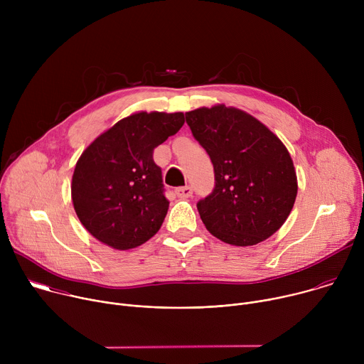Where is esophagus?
Here are the masks:
<instances>
[{"mask_svg":"<svg viewBox=\"0 0 364 364\" xmlns=\"http://www.w3.org/2000/svg\"><path fill=\"white\" fill-rule=\"evenodd\" d=\"M176 194H177L180 198H188V197H191V194H193V188H191L190 186L178 187V188H176Z\"/></svg>","mask_w":364,"mask_h":364,"instance_id":"obj_1","label":"esophagus"}]
</instances>
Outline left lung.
<instances>
[{
  "instance_id": "8db88e82",
  "label": "left lung",
  "mask_w": 364,
  "mask_h": 364,
  "mask_svg": "<svg viewBox=\"0 0 364 364\" xmlns=\"http://www.w3.org/2000/svg\"><path fill=\"white\" fill-rule=\"evenodd\" d=\"M193 136L209 154L216 186L197 203L213 236L233 246L271 237L288 219L298 191L287 146L261 121L233 107L186 112Z\"/></svg>"
}]
</instances>
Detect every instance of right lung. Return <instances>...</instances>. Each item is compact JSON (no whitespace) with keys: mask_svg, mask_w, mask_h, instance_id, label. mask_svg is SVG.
<instances>
[{"mask_svg":"<svg viewBox=\"0 0 364 364\" xmlns=\"http://www.w3.org/2000/svg\"><path fill=\"white\" fill-rule=\"evenodd\" d=\"M183 125V112H135L82 152L72 177V201L95 239L128 250L160 230L170 201L152 152Z\"/></svg>","mask_w":364,"mask_h":364,"instance_id":"right-lung-1","label":"right lung"}]
</instances>
